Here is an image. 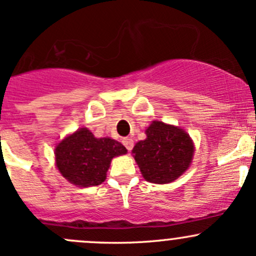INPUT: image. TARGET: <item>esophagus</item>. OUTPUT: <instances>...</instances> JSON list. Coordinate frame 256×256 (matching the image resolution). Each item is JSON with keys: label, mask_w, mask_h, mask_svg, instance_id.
Masks as SVG:
<instances>
[{"label": "esophagus", "mask_w": 256, "mask_h": 256, "mask_svg": "<svg viewBox=\"0 0 256 256\" xmlns=\"http://www.w3.org/2000/svg\"><path fill=\"white\" fill-rule=\"evenodd\" d=\"M122 144L125 146L126 150H131L134 148V140L130 138V137H126V138H122Z\"/></svg>", "instance_id": "34e87169"}]
</instances>
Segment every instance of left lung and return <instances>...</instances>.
I'll use <instances>...</instances> for the list:
<instances>
[{
    "instance_id": "8db88e82",
    "label": "left lung",
    "mask_w": 256,
    "mask_h": 256,
    "mask_svg": "<svg viewBox=\"0 0 256 256\" xmlns=\"http://www.w3.org/2000/svg\"><path fill=\"white\" fill-rule=\"evenodd\" d=\"M146 134L147 138L132 150L143 178L159 184L175 181L192 162L194 147L190 134L162 122H152Z\"/></svg>"
}]
</instances>
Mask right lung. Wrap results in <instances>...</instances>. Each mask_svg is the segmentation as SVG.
Returning <instances> with one entry per match:
<instances>
[{"label": "right lung", "mask_w": 256, "mask_h": 256, "mask_svg": "<svg viewBox=\"0 0 256 256\" xmlns=\"http://www.w3.org/2000/svg\"><path fill=\"white\" fill-rule=\"evenodd\" d=\"M126 152L120 142L108 137L96 138L84 128L56 147V165L62 175L76 186H98L104 182L112 159Z\"/></svg>", "instance_id": "1"}]
</instances>
